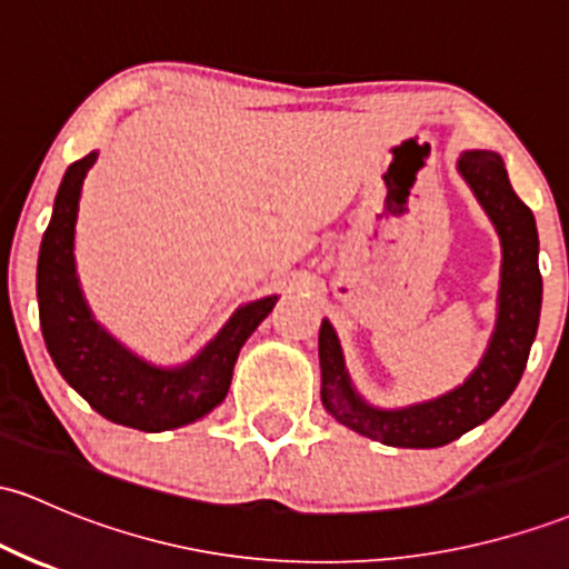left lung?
<instances>
[{
    "mask_svg": "<svg viewBox=\"0 0 569 569\" xmlns=\"http://www.w3.org/2000/svg\"><path fill=\"white\" fill-rule=\"evenodd\" d=\"M459 172L476 191L478 202L495 221L502 240V283L499 318L489 351L465 386L451 395L405 410H378L356 397L332 323L318 332L323 408L342 427L395 448H440L483 423L508 402L527 367L529 348L538 335L542 278L538 267L535 216L516 197L502 159L491 151H470L459 159Z\"/></svg>",
    "mask_w": 569,
    "mask_h": 569,
    "instance_id": "left-lung-1",
    "label": "left lung"
}]
</instances>
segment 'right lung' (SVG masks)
I'll return each instance as SVG.
<instances>
[{
  "instance_id": "right-lung-1",
  "label": "right lung",
  "mask_w": 569,
  "mask_h": 569,
  "mask_svg": "<svg viewBox=\"0 0 569 569\" xmlns=\"http://www.w3.org/2000/svg\"><path fill=\"white\" fill-rule=\"evenodd\" d=\"M97 153L70 164L37 261L40 327L56 370L86 402L112 423L164 432L183 427L223 402L242 342L270 316L278 297L246 305L197 359L180 370H156L99 329L74 278V221L86 172Z\"/></svg>"
}]
</instances>
